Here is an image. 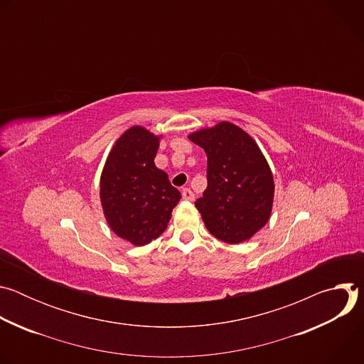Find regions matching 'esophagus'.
Listing matches in <instances>:
<instances>
[{
	"label": "esophagus",
	"mask_w": 364,
	"mask_h": 364,
	"mask_svg": "<svg viewBox=\"0 0 364 364\" xmlns=\"http://www.w3.org/2000/svg\"><path fill=\"white\" fill-rule=\"evenodd\" d=\"M181 196H183V200H186V201H193L194 200V194H193V191L190 190V188H183V191H181Z\"/></svg>",
	"instance_id": "1"
}]
</instances>
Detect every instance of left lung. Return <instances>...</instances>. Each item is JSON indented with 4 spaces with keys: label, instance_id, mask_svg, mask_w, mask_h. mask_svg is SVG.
Instances as JSON below:
<instances>
[{
    "label": "left lung",
    "instance_id": "obj_1",
    "mask_svg": "<svg viewBox=\"0 0 364 364\" xmlns=\"http://www.w3.org/2000/svg\"><path fill=\"white\" fill-rule=\"evenodd\" d=\"M207 154V188L194 203L215 237L230 245L249 240L269 220L274 177L261 148L232 122L188 135Z\"/></svg>",
    "mask_w": 364,
    "mask_h": 364
}]
</instances>
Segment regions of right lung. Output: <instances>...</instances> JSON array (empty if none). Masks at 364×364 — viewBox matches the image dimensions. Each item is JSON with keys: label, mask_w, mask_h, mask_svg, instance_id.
Listing matches in <instances>:
<instances>
[{"label": "right lung", "mask_w": 364, "mask_h": 364, "mask_svg": "<svg viewBox=\"0 0 364 364\" xmlns=\"http://www.w3.org/2000/svg\"><path fill=\"white\" fill-rule=\"evenodd\" d=\"M160 136L144 127L127 129L112 146L100 176V203L114 233L135 246L157 239L181 198L154 159Z\"/></svg>", "instance_id": "obj_1"}]
</instances>
